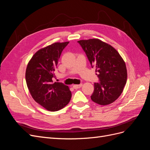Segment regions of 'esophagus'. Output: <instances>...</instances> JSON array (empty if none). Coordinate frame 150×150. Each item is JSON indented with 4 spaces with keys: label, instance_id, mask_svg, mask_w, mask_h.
Masks as SVG:
<instances>
[{
    "label": "esophagus",
    "instance_id": "obj_1",
    "mask_svg": "<svg viewBox=\"0 0 150 150\" xmlns=\"http://www.w3.org/2000/svg\"><path fill=\"white\" fill-rule=\"evenodd\" d=\"M82 84H79V85H73V88L75 89H77V88H80L81 87Z\"/></svg>",
    "mask_w": 150,
    "mask_h": 150
}]
</instances>
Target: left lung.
<instances>
[{"label": "left lung", "instance_id": "left-lung-1", "mask_svg": "<svg viewBox=\"0 0 150 150\" xmlns=\"http://www.w3.org/2000/svg\"><path fill=\"white\" fill-rule=\"evenodd\" d=\"M87 57L98 78L94 83L91 99L95 103L107 105L113 103L122 94L127 83L125 63L113 47L99 39L77 42Z\"/></svg>", "mask_w": 150, "mask_h": 150}]
</instances>
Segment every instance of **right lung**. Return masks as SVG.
<instances>
[{
	"label": "right lung",
	"mask_w": 150,
	"mask_h": 150,
	"mask_svg": "<svg viewBox=\"0 0 150 150\" xmlns=\"http://www.w3.org/2000/svg\"><path fill=\"white\" fill-rule=\"evenodd\" d=\"M69 43H54L39 50L27 67L25 80L32 98L51 112L65 107L71 97L68 86L62 82H53L62 52Z\"/></svg>",
	"instance_id": "right-lung-1"
}]
</instances>
